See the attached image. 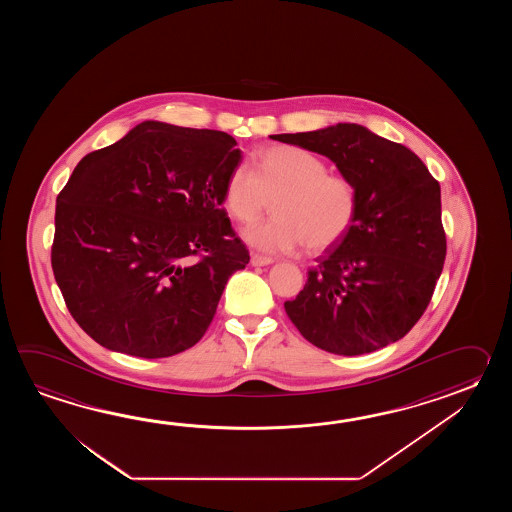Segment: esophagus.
<instances>
[{
    "instance_id": "obj_1",
    "label": "esophagus",
    "mask_w": 512,
    "mask_h": 512,
    "mask_svg": "<svg viewBox=\"0 0 512 512\" xmlns=\"http://www.w3.org/2000/svg\"><path fill=\"white\" fill-rule=\"evenodd\" d=\"M251 263L254 267H263V265H269V263H272V258H269V256H263V254H258V252H252Z\"/></svg>"
}]
</instances>
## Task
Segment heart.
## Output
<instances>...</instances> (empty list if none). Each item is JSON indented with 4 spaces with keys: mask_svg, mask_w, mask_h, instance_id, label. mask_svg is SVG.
<instances>
[{
    "mask_svg": "<svg viewBox=\"0 0 512 512\" xmlns=\"http://www.w3.org/2000/svg\"><path fill=\"white\" fill-rule=\"evenodd\" d=\"M274 216L245 230V240L265 252H294L307 245L324 252L344 240L359 216V188L344 174L327 172L316 153L274 144L254 155L252 168L236 164L223 185L230 216L251 223L269 205Z\"/></svg>",
    "mask_w": 512,
    "mask_h": 512,
    "instance_id": "obj_1",
    "label": "heart"
}]
</instances>
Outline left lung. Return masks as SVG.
<instances>
[{"mask_svg":"<svg viewBox=\"0 0 512 512\" xmlns=\"http://www.w3.org/2000/svg\"><path fill=\"white\" fill-rule=\"evenodd\" d=\"M322 153L359 188L348 236L307 272L283 307L305 340L335 355H362L403 338L423 316L443 271L441 188L399 142L359 124L272 135Z\"/></svg>","mask_w":512,"mask_h":512,"instance_id":"left-lung-1","label":"left lung"}]
</instances>
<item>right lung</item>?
I'll use <instances>...</instances> for the list:
<instances>
[{"mask_svg": "<svg viewBox=\"0 0 512 512\" xmlns=\"http://www.w3.org/2000/svg\"><path fill=\"white\" fill-rule=\"evenodd\" d=\"M236 144L150 120L77 164L56 199L51 265L100 346L163 359L207 333L230 276L251 260L221 208Z\"/></svg>", "mask_w": 512, "mask_h": 512, "instance_id": "right-lung-1", "label": "right lung"}]
</instances>
